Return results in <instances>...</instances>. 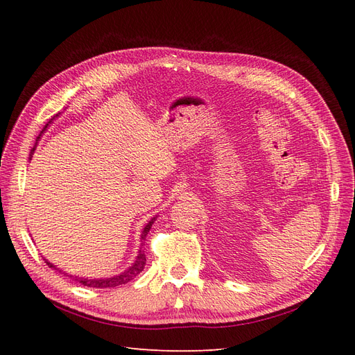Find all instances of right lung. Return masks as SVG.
<instances>
[{"label": "right lung", "mask_w": 355, "mask_h": 355, "mask_svg": "<svg viewBox=\"0 0 355 355\" xmlns=\"http://www.w3.org/2000/svg\"><path fill=\"white\" fill-rule=\"evenodd\" d=\"M56 116H59V114H56L55 116H53L51 120L44 125V128H42V130H41L40 136L37 137V141H38V139L41 137V135L47 130V127L51 124V121L55 120ZM35 146H37V145H35ZM35 146L32 148L31 157H32V154H34V151H35ZM154 220H155V218H153L151 220H149V222L145 225V228H144L142 235H141V250H139V253H137V256H136V261L133 262V265H132L130 268H128V270H125L124 272L118 274V275H114V277H110V278H83V277H72V275H69V277L75 278V280L80 282L83 286H87V287H96V288L116 287V286H121V284H125V283H128V282H132L133 278H135L136 275L141 274V272L144 271V268H145V263H146V256H145V252H144V243H145V239H146V235H148L149 230H151V227H153ZM44 261H46V259H44ZM46 263H47L50 268H55V270H58V268H56L55 265H53V263H50L49 261H46ZM59 272H62V271L59 270ZM63 274H65V272H63Z\"/></svg>", "instance_id": "obj_1"}]
</instances>
